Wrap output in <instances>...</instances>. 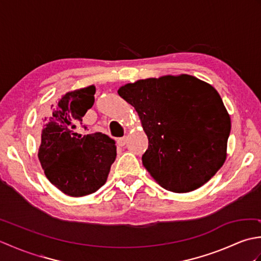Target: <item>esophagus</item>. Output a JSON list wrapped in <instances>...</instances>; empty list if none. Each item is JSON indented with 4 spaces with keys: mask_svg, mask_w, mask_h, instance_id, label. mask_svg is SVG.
<instances>
[{
    "mask_svg": "<svg viewBox=\"0 0 261 261\" xmlns=\"http://www.w3.org/2000/svg\"><path fill=\"white\" fill-rule=\"evenodd\" d=\"M126 140H127L126 137H122V138H119V139L116 140V143H118V146L123 147L126 143Z\"/></svg>",
    "mask_w": 261,
    "mask_h": 261,
    "instance_id": "34e87169",
    "label": "esophagus"
}]
</instances>
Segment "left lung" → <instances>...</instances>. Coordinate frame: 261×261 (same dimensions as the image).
Returning <instances> with one entry per match:
<instances>
[{
  "label": "left lung",
  "instance_id": "8db88e82",
  "mask_svg": "<svg viewBox=\"0 0 261 261\" xmlns=\"http://www.w3.org/2000/svg\"><path fill=\"white\" fill-rule=\"evenodd\" d=\"M118 94L139 115L149 140L142 164L165 190L195 191L222 167L231 119L208 83L166 75L129 83Z\"/></svg>",
  "mask_w": 261,
  "mask_h": 261
}]
</instances>
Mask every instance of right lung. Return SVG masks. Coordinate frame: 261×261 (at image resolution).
<instances>
[{
    "label": "right lung",
    "mask_w": 261,
    "mask_h": 261,
    "mask_svg": "<svg viewBox=\"0 0 261 261\" xmlns=\"http://www.w3.org/2000/svg\"><path fill=\"white\" fill-rule=\"evenodd\" d=\"M95 91L90 85L64 94L43 122L39 162L48 180L68 196L90 195L101 188L116 157L115 141L109 136L74 132L93 107Z\"/></svg>",
    "instance_id": "right-lung-1"
}]
</instances>
